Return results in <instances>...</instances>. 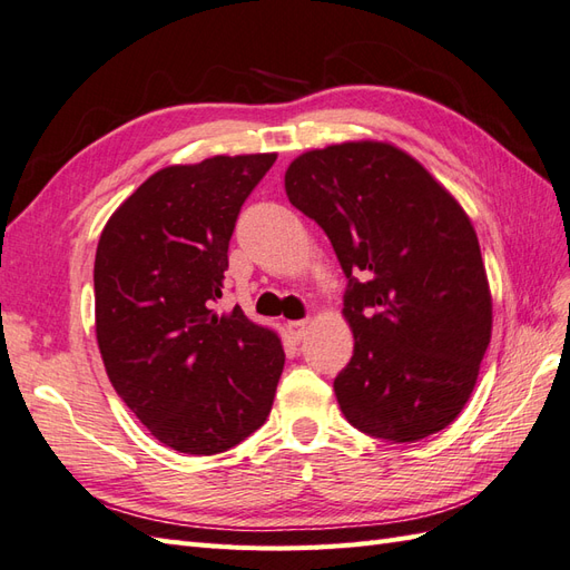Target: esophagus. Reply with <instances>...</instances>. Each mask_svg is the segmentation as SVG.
<instances>
[{"label": "esophagus", "mask_w": 570, "mask_h": 570, "mask_svg": "<svg viewBox=\"0 0 570 570\" xmlns=\"http://www.w3.org/2000/svg\"><path fill=\"white\" fill-rule=\"evenodd\" d=\"M308 327H311V320H291V323L286 325V330L291 332V337H294L296 342H301L305 337Z\"/></svg>", "instance_id": "34e87169"}]
</instances>
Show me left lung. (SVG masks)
Here are the masks:
<instances>
[{
  "label": "left lung",
  "mask_w": 570,
  "mask_h": 570,
  "mask_svg": "<svg viewBox=\"0 0 570 570\" xmlns=\"http://www.w3.org/2000/svg\"><path fill=\"white\" fill-rule=\"evenodd\" d=\"M284 187L327 233L348 276L342 315L354 356L334 377L342 414L395 443L443 431L472 395L493 323L462 204L414 156L375 139L301 154Z\"/></svg>",
  "instance_id": "obj_1"
}]
</instances>
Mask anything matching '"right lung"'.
I'll return each mask as SVG.
<instances>
[{"instance_id": "obj_1", "label": "right lung", "mask_w": 570, "mask_h": 570, "mask_svg": "<svg viewBox=\"0 0 570 570\" xmlns=\"http://www.w3.org/2000/svg\"><path fill=\"white\" fill-rule=\"evenodd\" d=\"M276 154L212 156L149 175L104 226L96 340L115 392L160 443L216 455L265 424L284 371L274 330L218 315L228 240Z\"/></svg>"}]
</instances>
